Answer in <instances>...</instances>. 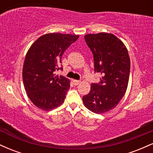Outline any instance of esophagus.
Returning a JSON list of instances; mask_svg holds the SVG:
<instances>
[{"instance_id": "obj_1", "label": "esophagus", "mask_w": 153, "mask_h": 153, "mask_svg": "<svg viewBox=\"0 0 153 153\" xmlns=\"http://www.w3.org/2000/svg\"><path fill=\"white\" fill-rule=\"evenodd\" d=\"M73 82H74V84H75V85H79V84L80 83V82H81V81H80V80H73Z\"/></svg>"}]
</instances>
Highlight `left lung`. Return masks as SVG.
Here are the masks:
<instances>
[{
    "label": "left lung",
    "mask_w": 153,
    "mask_h": 153,
    "mask_svg": "<svg viewBox=\"0 0 153 153\" xmlns=\"http://www.w3.org/2000/svg\"><path fill=\"white\" fill-rule=\"evenodd\" d=\"M85 40L94 54V71L101 77L99 84H91L82 101L91 111L106 113L118 105L127 91L130 58L124 44L113 34H88Z\"/></svg>",
    "instance_id": "obj_1"
}]
</instances>
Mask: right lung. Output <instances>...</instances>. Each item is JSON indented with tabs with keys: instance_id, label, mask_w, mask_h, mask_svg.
<instances>
[{
	"instance_id": "right-lung-1",
	"label": "right lung",
	"mask_w": 153,
	"mask_h": 153,
	"mask_svg": "<svg viewBox=\"0 0 153 153\" xmlns=\"http://www.w3.org/2000/svg\"><path fill=\"white\" fill-rule=\"evenodd\" d=\"M79 35L49 33L39 37L28 50L23 66V82L28 97L35 106L44 111L62 105L71 80L55 76L62 56Z\"/></svg>"
}]
</instances>
